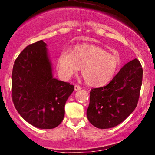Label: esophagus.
Here are the masks:
<instances>
[{
	"label": "esophagus",
	"mask_w": 155,
	"mask_h": 155,
	"mask_svg": "<svg viewBox=\"0 0 155 155\" xmlns=\"http://www.w3.org/2000/svg\"><path fill=\"white\" fill-rule=\"evenodd\" d=\"M74 89H75V90H81V87L79 86V85H75V86H74Z\"/></svg>",
	"instance_id": "34e87169"
}]
</instances>
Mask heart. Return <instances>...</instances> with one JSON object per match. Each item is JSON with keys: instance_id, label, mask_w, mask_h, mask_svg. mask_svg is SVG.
Wrapping results in <instances>:
<instances>
[{"instance_id": "obj_1", "label": "heart", "mask_w": 155, "mask_h": 155, "mask_svg": "<svg viewBox=\"0 0 155 155\" xmlns=\"http://www.w3.org/2000/svg\"><path fill=\"white\" fill-rule=\"evenodd\" d=\"M120 65V59L117 57L92 44H79L73 49L71 52L62 51L57 63L62 79H70L81 68L85 82L91 87H101L110 82Z\"/></svg>"}]
</instances>
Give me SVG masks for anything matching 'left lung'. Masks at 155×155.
<instances>
[{
	"mask_svg": "<svg viewBox=\"0 0 155 155\" xmlns=\"http://www.w3.org/2000/svg\"><path fill=\"white\" fill-rule=\"evenodd\" d=\"M143 69L137 59L121 68L106 86L92 88L87 117L97 128L115 127L134 111L139 99Z\"/></svg>",
	"mask_w": 155,
	"mask_h": 155,
	"instance_id": "obj_1",
	"label": "left lung"
}]
</instances>
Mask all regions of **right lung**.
<instances>
[{
	"instance_id": "obj_1",
	"label": "right lung",
	"mask_w": 155,
	"mask_h": 155,
	"mask_svg": "<svg viewBox=\"0 0 155 155\" xmlns=\"http://www.w3.org/2000/svg\"><path fill=\"white\" fill-rule=\"evenodd\" d=\"M46 47L42 40L30 44L15 60L12 97L17 111L28 123L52 129L63 120L65 102L74 86L53 77Z\"/></svg>"
}]
</instances>
